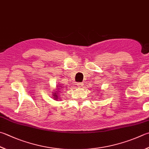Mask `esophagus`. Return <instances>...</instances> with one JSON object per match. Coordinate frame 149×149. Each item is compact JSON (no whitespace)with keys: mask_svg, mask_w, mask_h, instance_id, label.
<instances>
[{"mask_svg":"<svg viewBox=\"0 0 149 149\" xmlns=\"http://www.w3.org/2000/svg\"><path fill=\"white\" fill-rule=\"evenodd\" d=\"M83 85H84L83 83H78L77 84V86L78 87V88H82V87H83Z\"/></svg>","mask_w":149,"mask_h":149,"instance_id":"esophagus-1","label":"esophagus"}]
</instances>
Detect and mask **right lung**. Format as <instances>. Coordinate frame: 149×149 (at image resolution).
<instances>
[{
	"label": "right lung",
	"instance_id": "1",
	"mask_svg": "<svg viewBox=\"0 0 149 149\" xmlns=\"http://www.w3.org/2000/svg\"><path fill=\"white\" fill-rule=\"evenodd\" d=\"M63 88V87H62L61 86H60V85H59L58 86V85H57V88H58V91H53L52 92V96L53 97H52V98H53V99H54V100H58V99H59V92H60V91H59V90H60V89H62Z\"/></svg>",
	"mask_w": 149,
	"mask_h": 149
}]
</instances>
